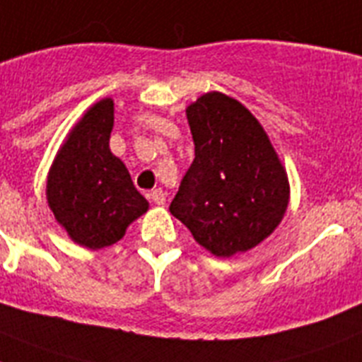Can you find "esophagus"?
<instances>
[{
	"label": "esophagus",
	"instance_id": "esophagus-1",
	"mask_svg": "<svg viewBox=\"0 0 362 362\" xmlns=\"http://www.w3.org/2000/svg\"><path fill=\"white\" fill-rule=\"evenodd\" d=\"M151 199H153V202L156 206L165 204V193H163L162 189H154L153 193H151Z\"/></svg>",
	"mask_w": 362,
	"mask_h": 362
}]
</instances>
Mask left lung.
Listing matches in <instances>:
<instances>
[{
	"label": "left lung",
	"instance_id": "8db88e82",
	"mask_svg": "<svg viewBox=\"0 0 362 362\" xmlns=\"http://www.w3.org/2000/svg\"><path fill=\"white\" fill-rule=\"evenodd\" d=\"M195 160L169 211L200 247L232 257L265 241L284 218L289 176L247 106L221 92L186 108Z\"/></svg>",
	"mask_w": 362,
	"mask_h": 362
}]
</instances>
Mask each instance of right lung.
Masks as SVG:
<instances>
[{"mask_svg":"<svg viewBox=\"0 0 362 362\" xmlns=\"http://www.w3.org/2000/svg\"><path fill=\"white\" fill-rule=\"evenodd\" d=\"M114 99L93 103L73 124L47 173L45 197L73 243L101 250L119 241L148 202L110 151Z\"/></svg>","mask_w":362,"mask_h":362,"instance_id":"obj_1","label":"right lung"}]
</instances>
